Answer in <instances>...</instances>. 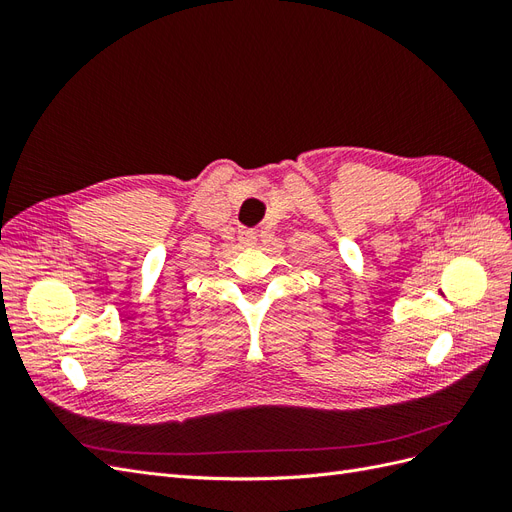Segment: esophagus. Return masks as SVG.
Segmentation results:
<instances>
[{
  "instance_id": "1",
  "label": "esophagus",
  "mask_w": 512,
  "mask_h": 512,
  "mask_svg": "<svg viewBox=\"0 0 512 512\" xmlns=\"http://www.w3.org/2000/svg\"><path fill=\"white\" fill-rule=\"evenodd\" d=\"M239 241H241L243 245H254L256 232H254V230H247V228H241V230H239Z\"/></svg>"
}]
</instances>
